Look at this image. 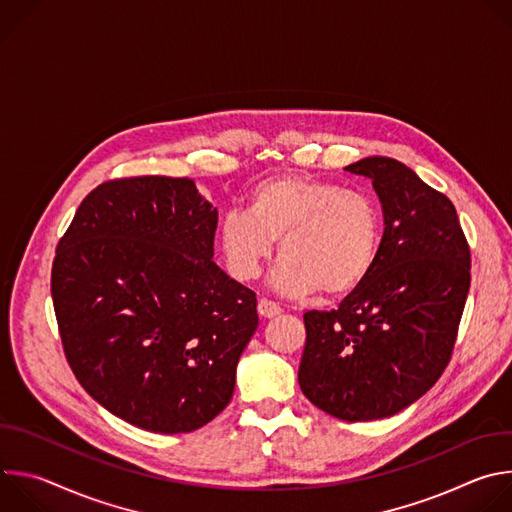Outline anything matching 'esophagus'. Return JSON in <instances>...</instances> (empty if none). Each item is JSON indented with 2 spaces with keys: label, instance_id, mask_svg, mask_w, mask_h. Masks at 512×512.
I'll return each mask as SVG.
<instances>
[{
  "label": "esophagus",
  "instance_id": "1",
  "mask_svg": "<svg viewBox=\"0 0 512 512\" xmlns=\"http://www.w3.org/2000/svg\"><path fill=\"white\" fill-rule=\"evenodd\" d=\"M257 310H259V314H261L263 318H275V316L281 314V306L275 304V302H271V300H267V298H261V300H259Z\"/></svg>",
  "mask_w": 512,
  "mask_h": 512
}]
</instances>
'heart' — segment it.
Masks as SVG:
<instances>
[{
    "instance_id": "b5f03b06",
    "label": "heart",
    "mask_w": 512,
    "mask_h": 512,
    "mask_svg": "<svg viewBox=\"0 0 512 512\" xmlns=\"http://www.w3.org/2000/svg\"><path fill=\"white\" fill-rule=\"evenodd\" d=\"M279 239L275 285L285 294L344 296L373 269L381 241L375 198L356 188L300 174L259 182L245 210H231L218 227V249L229 273L255 279Z\"/></svg>"
}]
</instances>
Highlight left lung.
Listing matches in <instances>:
<instances>
[{
	"label": "left lung",
	"instance_id": "left-lung-1",
	"mask_svg": "<svg viewBox=\"0 0 512 512\" xmlns=\"http://www.w3.org/2000/svg\"><path fill=\"white\" fill-rule=\"evenodd\" d=\"M373 180L385 233L371 273L330 312H306L298 381L344 421L399 413L446 371L470 289V245L452 200L393 158L346 166Z\"/></svg>",
	"mask_w": 512,
	"mask_h": 512
}]
</instances>
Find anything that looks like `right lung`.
Returning <instances> with one entry per match:
<instances>
[{
	"label": "right lung",
	"instance_id": "right-lung-1",
	"mask_svg": "<svg viewBox=\"0 0 512 512\" xmlns=\"http://www.w3.org/2000/svg\"><path fill=\"white\" fill-rule=\"evenodd\" d=\"M216 208L190 178H113L60 237L50 291L68 367L113 415L194 431L235 391L255 291L212 261Z\"/></svg>",
	"mask_w": 512,
	"mask_h": 512
}]
</instances>
